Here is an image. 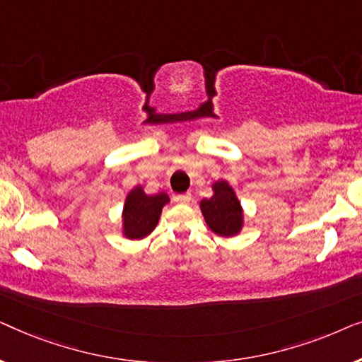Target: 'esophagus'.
I'll use <instances>...</instances> for the list:
<instances>
[{"mask_svg":"<svg viewBox=\"0 0 362 362\" xmlns=\"http://www.w3.org/2000/svg\"><path fill=\"white\" fill-rule=\"evenodd\" d=\"M176 201L181 202V204H189V202L192 201V196L189 194V192H186V194H177Z\"/></svg>","mask_w":362,"mask_h":362,"instance_id":"obj_1","label":"esophagus"}]
</instances>
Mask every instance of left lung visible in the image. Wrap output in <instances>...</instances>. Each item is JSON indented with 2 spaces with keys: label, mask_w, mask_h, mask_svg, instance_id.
I'll list each match as a JSON object with an SVG mask.
<instances>
[{
  "label": "left lung",
  "mask_w": 362,
  "mask_h": 362,
  "mask_svg": "<svg viewBox=\"0 0 362 362\" xmlns=\"http://www.w3.org/2000/svg\"><path fill=\"white\" fill-rule=\"evenodd\" d=\"M212 196L199 202L201 212L209 229L219 237L239 235L245 224L244 207L234 187L226 180L212 182Z\"/></svg>",
  "instance_id": "1"
}]
</instances>
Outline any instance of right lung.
Listing matches in <instances>:
<instances>
[{"instance_id":"add662e5","label":"right lung","mask_w":362,"mask_h":362,"mask_svg":"<svg viewBox=\"0 0 362 362\" xmlns=\"http://www.w3.org/2000/svg\"><path fill=\"white\" fill-rule=\"evenodd\" d=\"M170 196L166 192L146 194L145 187L138 185L130 189L122 209V235L128 240H141L156 229L161 211Z\"/></svg>"}]
</instances>
